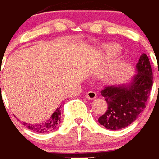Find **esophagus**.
<instances>
[{
    "instance_id": "34e87169",
    "label": "esophagus",
    "mask_w": 159,
    "mask_h": 159,
    "mask_svg": "<svg viewBox=\"0 0 159 159\" xmlns=\"http://www.w3.org/2000/svg\"><path fill=\"white\" fill-rule=\"evenodd\" d=\"M85 97H86V98H88V99L93 100V99H94L95 98L97 97V94H96V93L93 92V91H89V92L86 93Z\"/></svg>"
}]
</instances>
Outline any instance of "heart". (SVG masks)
<instances>
[{"instance_id": "heart-1", "label": "heart", "mask_w": 159, "mask_h": 159, "mask_svg": "<svg viewBox=\"0 0 159 159\" xmlns=\"http://www.w3.org/2000/svg\"><path fill=\"white\" fill-rule=\"evenodd\" d=\"M120 47L117 45V44H111L110 46H107V53L110 54V55H114L116 53H117L119 51H120Z\"/></svg>"}]
</instances>
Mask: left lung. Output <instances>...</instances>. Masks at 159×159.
Wrapping results in <instances>:
<instances>
[{"instance_id":"1","label":"left lung","mask_w":159,"mask_h":159,"mask_svg":"<svg viewBox=\"0 0 159 159\" xmlns=\"http://www.w3.org/2000/svg\"><path fill=\"white\" fill-rule=\"evenodd\" d=\"M138 73L129 86H107L101 90L107 103L98 122L109 130H120L130 125L146 107L153 86L150 62L143 53L136 64Z\"/></svg>"}]
</instances>
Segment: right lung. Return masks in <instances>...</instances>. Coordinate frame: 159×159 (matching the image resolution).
Masks as SVG:
<instances>
[{"label":"right lung","mask_w":159,"mask_h":159,"mask_svg":"<svg viewBox=\"0 0 159 159\" xmlns=\"http://www.w3.org/2000/svg\"><path fill=\"white\" fill-rule=\"evenodd\" d=\"M60 122H61V110L60 108H57L46 122L40 123V124H25V125L29 130L36 133H48L55 130Z\"/></svg>","instance_id":"obj_1"}]
</instances>
